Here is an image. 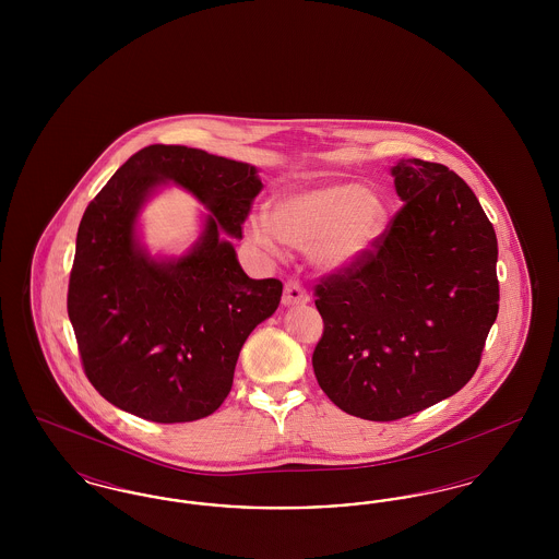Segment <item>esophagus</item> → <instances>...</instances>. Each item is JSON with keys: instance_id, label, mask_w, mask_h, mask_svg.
<instances>
[{"instance_id": "obj_1", "label": "esophagus", "mask_w": 559, "mask_h": 559, "mask_svg": "<svg viewBox=\"0 0 559 559\" xmlns=\"http://www.w3.org/2000/svg\"><path fill=\"white\" fill-rule=\"evenodd\" d=\"M308 299H310V295L304 289V285L299 281L289 278L285 283V292H283V304L285 306H299V304H306Z\"/></svg>"}]
</instances>
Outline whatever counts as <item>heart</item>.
<instances>
[{"label":"heart","mask_w":559,"mask_h":559,"mask_svg":"<svg viewBox=\"0 0 559 559\" xmlns=\"http://www.w3.org/2000/svg\"><path fill=\"white\" fill-rule=\"evenodd\" d=\"M385 205L352 182L289 190L272 199L266 217L249 222V237L274 251L278 240L322 270H346L360 262L385 226Z\"/></svg>","instance_id":"1"}]
</instances>
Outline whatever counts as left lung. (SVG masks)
I'll use <instances>...</instances> for the list:
<instances>
[{
    "mask_svg": "<svg viewBox=\"0 0 559 559\" xmlns=\"http://www.w3.org/2000/svg\"><path fill=\"white\" fill-rule=\"evenodd\" d=\"M404 205L371 251L314 287L320 390L347 415L396 421L456 394L499 314L497 235L447 165L392 167Z\"/></svg>",
    "mask_w": 559,
    "mask_h": 559,
    "instance_id": "1",
    "label": "left lung"
}]
</instances>
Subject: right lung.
I'll use <instances>...</instances> for the list:
<instances>
[{
  "mask_svg": "<svg viewBox=\"0 0 559 559\" xmlns=\"http://www.w3.org/2000/svg\"><path fill=\"white\" fill-rule=\"evenodd\" d=\"M165 179L213 212L185 259L155 263L132 239L145 194ZM262 182L253 165L151 144L90 201L78 230L67 310L90 383L155 424L197 421L228 396L249 333L278 308V278H249L222 228L242 237Z\"/></svg>",
  "mask_w": 559,
  "mask_h": 559,
  "instance_id": "1",
  "label": "right lung"
}]
</instances>
